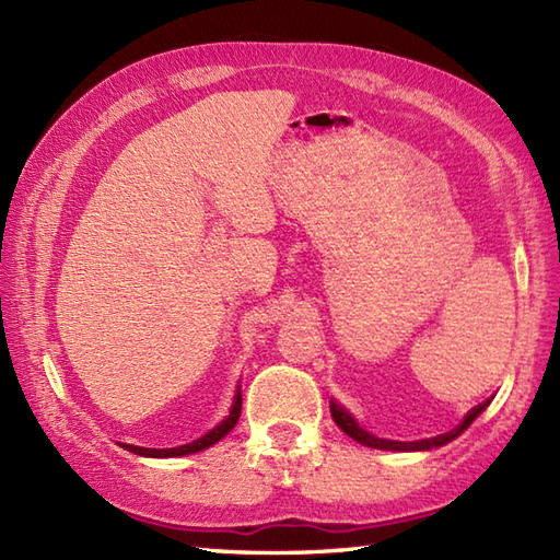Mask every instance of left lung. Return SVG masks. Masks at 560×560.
<instances>
[{
	"instance_id": "1",
	"label": "left lung",
	"mask_w": 560,
	"mask_h": 560,
	"mask_svg": "<svg viewBox=\"0 0 560 560\" xmlns=\"http://www.w3.org/2000/svg\"><path fill=\"white\" fill-rule=\"evenodd\" d=\"M486 407H489V401H483V404H479V407H474L467 416H464V421H462L457 428H452V431H450V433H445V435L428 438V440H411V443H401V440H387V438H377V435H373V433H368L365 428H361V425H359V421H355L353 416H351L347 409H343L339 401H335V399L329 401L331 419H335V423L341 428L343 433H347L349 438H353L355 443L365 445V447L389 450V452H421V450L443 447V445L452 443V440H455L457 435H462L464 431H467V428L471 425V421L477 419V416H479Z\"/></svg>"
}]
</instances>
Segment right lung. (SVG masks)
Wrapping results in <instances>:
<instances>
[{"instance_id":"obj_1","label":"right lung","mask_w":560,"mask_h":560,"mask_svg":"<svg viewBox=\"0 0 560 560\" xmlns=\"http://www.w3.org/2000/svg\"><path fill=\"white\" fill-rule=\"evenodd\" d=\"M241 407H243V395H241V387H237L235 392V399H233V407H231V413L225 416V419L217 425L211 428V431L207 435H201L199 440H195V443L189 445H180V447H168V450H153V447H132L135 455H141V457H183V455H195V452H201L207 450L211 445H217L219 440L223 435H229L237 419H241Z\"/></svg>"}]
</instances>
